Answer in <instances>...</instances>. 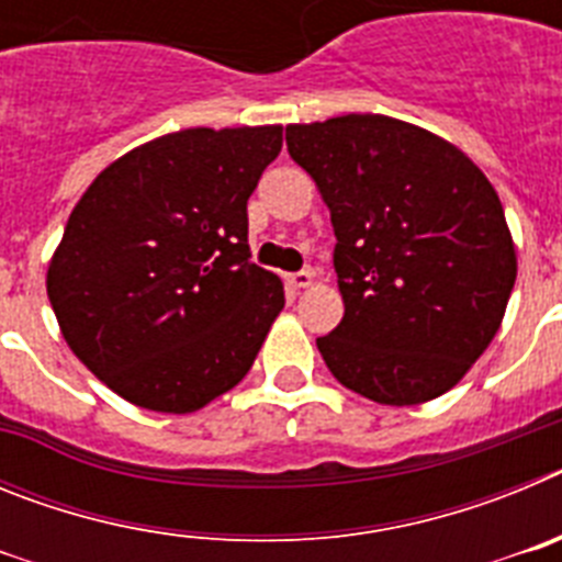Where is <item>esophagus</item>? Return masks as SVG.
I'll list each match as a JSON object with an SVG mask.
<instances>
[{
    "mask_svg": "<svg viewBox=\"0 0 562 562\" xmlns=\"http://www.w3.org/2000/svg\"><path fill=\"white\" fill-rule=\"evenodd\" d=\"M312 281H315V276H312L310 270L292 272V276H286V284H290L292 290H306V286H312Z\"/></svg>",
    "mask_w": 562,
    "mask_h": 562,
    "instance_id": "esophagus-1",
    "label": "esophagus"
}]
</instances>
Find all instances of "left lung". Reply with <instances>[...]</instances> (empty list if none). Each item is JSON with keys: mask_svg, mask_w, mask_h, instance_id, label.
<instances>
[{"mask_svg": "<svg viewBox=\"0 0 562 562\" xmlns=\"http://www.w3.org/2000/svg\"><path fill=\"white\" fill-rule=\"evenodd\" d=\"M335 227L342 321L317 337L340 385L380 405L448 394L501 329L518 256L493 182L389 114L286 126Z\"/></svg>", "mask_w": 562, "mask_h": 562, "instance_id": "1", "label": "left lung"}]
</instances>
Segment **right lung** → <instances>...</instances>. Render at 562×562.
Segmentation results:
<instances>
[{
  "mask_svg": "<svg viewBox=\"0 0 562 562\" xmlns=\"http://www.w3.org/2000/svg\"><path fill=\"white\" fill-rule=\"evenodd\" d=\"M284 126L182 128L98 173L69 213L47 295L72 355L157 414L245 380L284 284L250 261L247 200Z\"/></svg>",
  "mask_w": 562,
  "mask_h": 562,
  "instance_id": "add662e5",
  "label": "right lung"
}]
</instances>
